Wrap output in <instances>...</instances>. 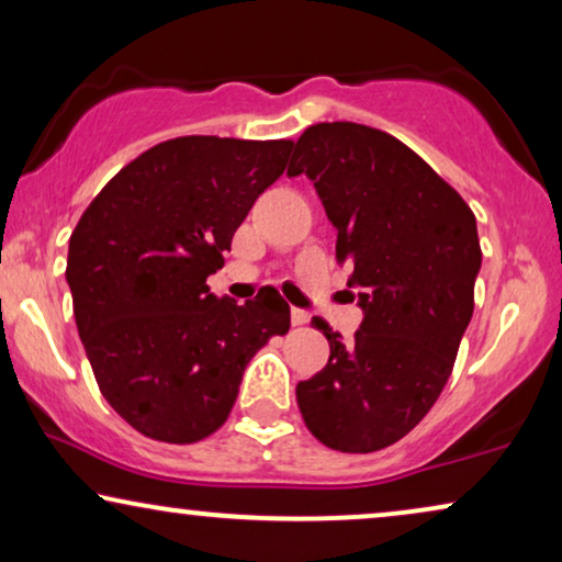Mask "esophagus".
Returning <instances> with one entry per match:
<instances>
[{
	"label": "esophagus",
	"instance_id": "esophagus-1",
	"mask_svg": "<svg viewBox=\"0 0 562 562\" xmlns=\"http://www.w3.org/2000/svg\"><path fill=\"white\" fill-rule=\"evenodd\" d=\"M306 322H310V314H306L304 310H291V325L294 327H302V325H306Z\"/></svg>",
	"mask_w": 562,
	"mask_h": 562
}]
</instances>
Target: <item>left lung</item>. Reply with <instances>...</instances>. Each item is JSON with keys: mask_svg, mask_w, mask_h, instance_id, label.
<instances>
[{"mask_svg": "<svg viewBox=\"0 0 562 562\" xmlns=\"http://www.w3.org/2000/svg\"><path fill=\"white\" fill-rule=\"evenodd\" d=\"M286 173L312 179L363 310L352 342L312 319L329 360L299 381V412L327 448H389L432 409L452 373L481 271L475 217L412 148L356 122L306 127Z\"/></svg>", "mask_w": 562, "mask_h": 562, "instance_id": "left-lung-1", "label": "left lung"}]
</instances>
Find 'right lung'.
Instances as JSON below:
<instances>
[{"label": "right lung", "mask_w": 562, "mask_h": 562, "mask_svg": "<svg viewBox=\"0 0 562 562\" xmlns=\"http://www.w3.org/2000/svg\"><path fill=\"white\" fill-rule=\"evenodd\" d=\"M289 150L291 140L173 137L81 214L66 263L76 327L102 396L140 435L189 445L217 432L245 366L289 333L273 286L245 304L206 286Z\"/></svg>", "instance_id": "add662e5"}]
</instances>
